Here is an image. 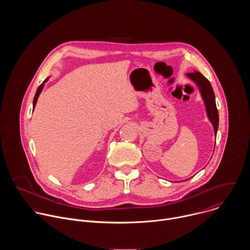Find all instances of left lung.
Returning a JSON list of instances; mask_svg holds the SVG:
<instances>
[{
  "mask_svg": "<svg viewBox=\"0 0 250 250\" xmlns=\"http://www.w3.org/2000/svg\"><path fill=\"white\" fill-rule=\"evenodd\" d=\"M187 76L190 79H192L199 87L201 95L205 102L208 118L212 124L213 129H215V133L217 134V131L219 128V113H218L217 104H216L215 94H213V90L211 88L210 83L205 76H203L200 72H197V71L193 73H188Z\"/></svg>",
  "mask_w": 250,
  "mask_h": 250,
  "instance_id": "obj_1",
  "label": "left lung"
}]
</instances>
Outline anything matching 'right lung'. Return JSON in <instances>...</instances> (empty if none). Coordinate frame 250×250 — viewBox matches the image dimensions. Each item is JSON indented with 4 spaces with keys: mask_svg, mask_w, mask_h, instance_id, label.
<instances>
[{
    "mask_svg": "<svg viewBox=\"0 0 250 250\" xmlns=\"http://www.w3.org/2000/svg\"><path fill=\"white\" fill-rule=\"evenodd\" d=\"M47 80H48V78H47V79H45V80L43 81V83H42V84L38 88L37 93H35V96H34V99H33V109H34L35 104H37V101H38V99H39V96H40V94H41V92H42V88H43V85H44V83H45Z\"/></svg>",
    "mask_w": 250,
    "mask_h": 250,
    "instance_id": "1",
    "label": "right lung"
}]
</instances>
